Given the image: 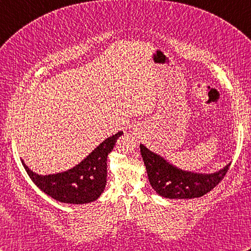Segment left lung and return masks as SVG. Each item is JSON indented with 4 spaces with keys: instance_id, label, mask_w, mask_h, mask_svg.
Returning <instances> with one entry per match:
<instances>
[{
    "instance_id": "obj_1",
    "label": "left lung",
    "mask_w": 251,
    "mask_h": 251,
    "mask_svg": "<svg viewBox=\"0 0 251 251\" xmlns=\"http://www.w3.org/2000/svg\"><path fill=\"white\" fill-rule=\"evenodd\" d=\"M140 152L152 188L158 195L172 200H190L205 195L221 182L231 165L227 164L214 174H197L174 166L143 145H140Z\"/></svg>"
}]
</instances>
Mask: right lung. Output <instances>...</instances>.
<instances>
[{
  "label": "right lung",
  "instance_id": "add662e5",
  "mask_svg": "<svg viewBox=\"0 0 251 251\" xmlns=\"http://www.w3.org/2000/svg\"><path fill=\"white\" fill-rule=\"evenodd\" d=\"M123 131L100 143L76 166L63 173L37 175L21 161L26 174L37 188L52 199L67 204H87L102 193L106 183V158Z\"/></svg>",
  "mask_w": 251,
  "mask_h": 251
}]
</instances>
